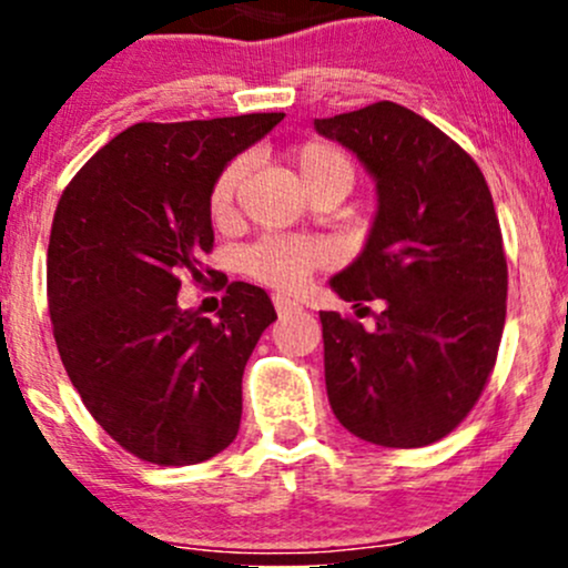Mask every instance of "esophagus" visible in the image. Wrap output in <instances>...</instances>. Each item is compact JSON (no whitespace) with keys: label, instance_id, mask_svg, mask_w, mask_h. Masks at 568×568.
Listing matches in <instances>:
<instances>
[{"label":"esophagus","instance_id":"1","mask_svg":"<svg viewBox=\"0 0 568 568\" xmlns=\"http://www.w3.org/2000/svg\"><path fill=\"white\" fill-rule=\"evenodd\" d=\"M272 302H275V310H277L280 317H285V315H291V312L302 310V304H298L296 298L283 296V293H275V296H272Z\"/></svg>","mask_w":568,"mask_h":568}]
</instances>
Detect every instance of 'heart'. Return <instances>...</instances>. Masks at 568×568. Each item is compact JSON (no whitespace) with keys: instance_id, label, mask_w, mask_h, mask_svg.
<instances>
[{"instance_id":"heart-1","label":"heart","mask_w":568,"mask_h":568,"mask_svg":"<svg viewBox=\"0 0 568 568\" xmlns=\"http://www.w3.org/2000/svg\"><path fill=\"white\" fill-rule=\"evenodd\" d=\"M288 162L306 194L317 192V189H334L344 197L355 181L352 160L328 141L296 143L288 149ZM243 173L245 162L234 160L216 175L211 194H207V211H211L213 221H226L232 216L234 194H237ZM321 264H325V251L310 240L266 237L262 243L247 247L245 253V270L262 283L283 291L298 288L310 277V272Z\"/></svg>"}]
</instances>
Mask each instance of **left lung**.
I'll use <instances>...</instances> for the list:
<instances>
[{
	"label": "left lung",
	"instance_id": "8db88e82",
	"mask_svg": "<svg viewBox=\"0 0 568 568\" xmlns=\"http://www.w3.org/2000/svg\"><path fill=\"white\" fill-rule=\"evenodd\" d=\"M315 130L376 184L366 245L328 283L344 302H384L371 331L321 312L331 408L361 440L429 446L470 414L497 361L507 262L491 192L459 143L393 101Z\"/></svg>",
	"mask_w": 568,
	"mask_h": 568
}]
</instances>
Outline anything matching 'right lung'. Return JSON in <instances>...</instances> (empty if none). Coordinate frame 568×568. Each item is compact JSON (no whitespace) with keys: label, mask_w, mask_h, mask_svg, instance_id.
I'll list each match as a JSON object with an SVG mask.
<instances>
[{"label":"right lung","mask_w":568,"mask_h":568,"mask_svg":"<svg viewBox=\"0 0 568 568\" xmlns=\"http://www.w3.org/2000/svg\"><path fill=\"white\" fill-rule=\"evenodd\" d=\"M285 114L139 122L61 194L48 247L50 321L93 419L152 465H197L237 438L243 371L277 312L230 283L219 321L181 310V277L213 247V181ZM213 277V272H207Z\"/></svg>","instance_id":"1"}]
</instances>
